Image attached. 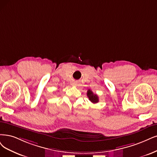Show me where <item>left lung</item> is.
Listing matches in <instances>:
<instances>
[{
	"label": "left lung",
	"mask_w": 157,
	"mask_h": 157,
	"mask_svg": "<svg viewBox=\"0 0 157 157\" xmlns=\"http://www.w3.org/2000/svg\"><path fill=\"white\" fill-rule=\"evenodd\" d=\"M89 100L93 103H96L99 101V99H98V96L96 94H94L92 91L90 89L88 90L87 93H86Z\"/></svg>",
	"instance_id": "left-lung-1"
}]
</instances>
